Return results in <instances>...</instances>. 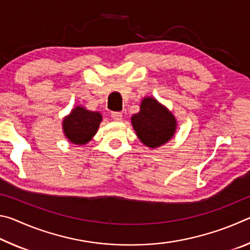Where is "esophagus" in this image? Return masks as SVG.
<instances>
[{
  "instance_id": "esophagus-1",
  "label": "esophagus",
  "mask_w": 250,
  "mask_h": 250,
  "mask_svg": "<svg viewBox=\"0 0 250 250\" xmlns=\"http://www.w3.org/2000/svg\"><path fill=\"white\" fill-rule=\"evenodd\" d=\"M111 117L115 121H121L122 120V113L121 112H112Z\"/></svg>"
}]
</instances>
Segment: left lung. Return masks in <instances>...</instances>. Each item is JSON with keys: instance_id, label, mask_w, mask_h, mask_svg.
<instances>
[{"instance_id": "left-lung-1", "label": "left lung", "mask_w": 250, "mask_h": 250, "mask_svg": "<svg viewBox=\"0 0 250 250\" xmlns=\"http://www.w3.org/2000/svg\"><path fill=\"white\" fill-rule=\"evenodd\" d=\"M131 122L140 141L152 149L170 141L176 130L175 117L152 97L142 100L140 111L131 117Z\"/></svg>"}]
</instances>
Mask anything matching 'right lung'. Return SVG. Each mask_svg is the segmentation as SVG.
<instances>
[{
    "label": "right lung",
    "instance_id": "right-lung-1",
    "mask_svg": "<svg viewBox=\"0 0 250 250\" xmlns=\"http://www.w3.org/2000/svg\"><path fill=\"white\" fill-rule=\"evenodd\" d=\"M101 121L103 116L99 112L77 105L62 120V130L71 143L86 145L97 133Z\"/></svg>",
    "mask_w": 250,
    "mask_h": 250
}]
</instances>
